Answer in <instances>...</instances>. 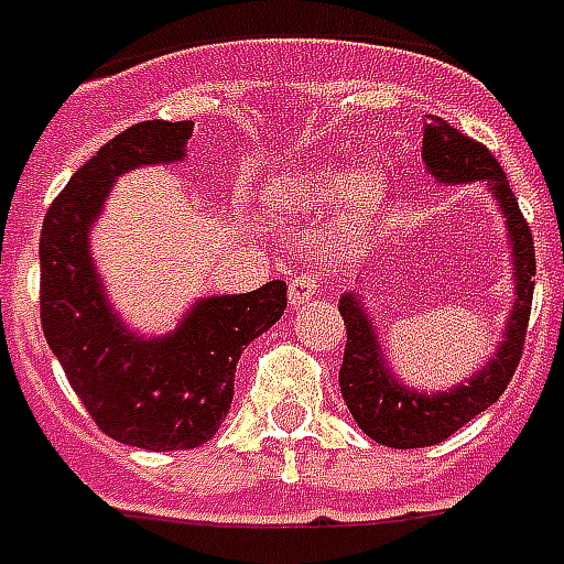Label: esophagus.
Segmentation results:
<instances>
[{
	"label": "esophagus",
	"instance_id": "esophagus-1",
	"mask_svg": "<svg viewBox=\"0 0 564 564\" xmlns=\"http://www.w3.org/2000/svg\"><path fill=\"white\" fill-rule=\"evenodd\" d=\"M324 288L321 276H317L315 270H306V273H294L291 282H288V300H291V306H303L312 297H317V291Z\"/></svg>",
	"mask_w": 564,
	"mask_h": 564
}]
</instances>
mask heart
Here are the masks:
<instances>
[{"label":"heart","instance_id":"obj_1","mask_svg":"<svg viewBox=\"0 0 564 564\" xmlns=\"http://www.w3.org/2000/svg\"><path fill=\"white\" fill-rule=\"evenodd\" d=\"M336 196L341 223L350 231H362L378 219L387 198V181L375 169H357L345 177L341 169L317 166L282 177L273 186V202L294 217L324 214Z\"/></svg>","mask_w":564,"mask_h":564}]
</instances>
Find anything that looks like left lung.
Listing matches in <instances>:
<instances>
[{
    "instance_id": "8db88e82",
    "label": "left lung",
    "mask_w": 564,
    "mask_h": 564,
    "mask_svg": "<svg viewBox=\"0 0 564 564\" xmlns=\"http://www.w3.org/2000/svg\"><path fill=\"white\" fill-rule=\"evenodd\" d=\"M422 160L440 184H488L499 210L506 217L511 261H514V306L508 315V327L502 341L488 359V366L478 368L467 383H458L448 392H419L404 387L389 371L383 347L378 345V329L371 327L368 312L357 291L341 294L338 312L345 317L347 345L338 387L350 416L357 419L362 434L389 448H425L452 437L469 419L488 410L514 378L523 341H527L529 308H532V285H535V247L532 231L511 193L506 172L499 169L497 156L488 148L478 145L469 137L458 133L443 118L427 116L422 130Z\"/></svg>"
}]
</instances>
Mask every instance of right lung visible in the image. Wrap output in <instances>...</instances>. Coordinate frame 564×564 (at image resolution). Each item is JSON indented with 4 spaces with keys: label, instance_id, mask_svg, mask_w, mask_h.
<instances>
[{
    "label": "right lung",
    "instance_id": "add662e5",
    "mask_svg": "<svg viewBox=\"0 0 564 564\" xmlns=\"http://www.w3.org/2000/svg\"><path fill=\"white\" fill-rule=\"evenodd\" d=\"M193 121H142L106 142L50 205L41 228V324L97 427L118 443L172 452L214 437L252 338L285 315L282 279L196 300L175 333L142 338L104 294L88 237L109 186L130 169L184 160Z\"/></svg>",
    "mask_w": 564,
    "mask_h": 564
}]
</instances>
